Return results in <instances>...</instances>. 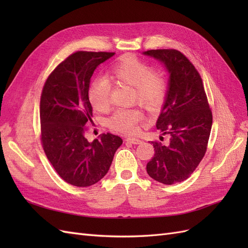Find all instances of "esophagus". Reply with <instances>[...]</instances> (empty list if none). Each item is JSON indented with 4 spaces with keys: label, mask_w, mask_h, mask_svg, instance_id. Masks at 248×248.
<instances>
[{
    "label": "esophagus",
    "mask_w": 248,
    "mask_h": 248,
    "mask_svg": "<svg viewBox=\"0 0 248 248\" xmlns=\"http://www.w3.org/2000/svg\"><path fill=\"white\" fill-rule=\"evenodd\" d=\"M126 141L131 142V144H133V145H140V144H141V140H140L138 139H134V138H127Z\"/></svg>",
    "instance_id": "1"
}]
</instances>
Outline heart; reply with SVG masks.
Instances as JSON below:
<instances>
[{
	"mask_svg": "<svg viewBox=\"0 0 248 248\" xmlns=\"http://www.w3.org/2000/svg\"><path fill=\"white\" fill-rule=\"evenodd\" d=\"M106 78H96L89 85L87 97L90 106L96 111L104 112L109 107L110 85L108 82L132 88V100L147 110L158 109L166 99L168 81L159 71L152 70L137 56L127 54L120 57L107 71ZM142 120L137 108L118 109L107 120L110 129L120 133L133 134Z\"/></svg>",
	"mask_w": 248,
	"mask_h": 248,
	"instance_id": "heart-1",
	"label": "heart"
}]
</instances>
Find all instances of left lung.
I'll return each instance as SVG.
<instances>
[{
    "instance_id": "1",
    "label": "left lung",
    "mask_w": 248,
    "mask_h": 248,
    "mask_svg": "<svg viewBox=\"0 0 248 248\" xmlns=\"http://www.w3.org/2000/svg\"><path fill=\"white\" fill-rule=\"evenodd\" d=\"M161 61L170 72L166 102L157 120V129L170 140L151 141L155 154L147 163V172L160 183L171 185L186 180L205 156L212 127L202 80L196 67L177 49L144 52Z\"/></svg>"
}]
</instances>
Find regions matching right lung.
Here are the masks:
<instances>
[{
    "label": "right lung",
    "mask_w": 248,
    "mask_h": 248,
    "mask_svg": "<svg viewBox=\"0 0 248 248\" xmlns=\"http://www.w3.org/2000/svg\"><path fill=\"white\" fill-rule=\"evenodd\" d=\"M115 55L107 51L73 52L52 71L40 98V140L48 161L65 182L88 187L109 170L122 139L109 132L89 142L93 109L87 97L96 67Z\"/></svg>",
    "instance_id": "obj_1"
}]
</instances>
